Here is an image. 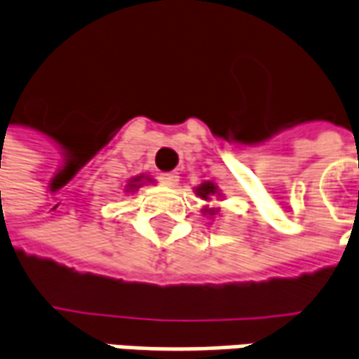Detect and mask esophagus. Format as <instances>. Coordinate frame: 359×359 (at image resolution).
I'll return each mask as SVG.
<instances>
[{
  "instance_id": "obj_1",
  "label": "esophagus",
  "mask_w": 359,
  "mask_h": 359,
  "mask_svg": "<svg viewBox=\"0 0 359 359\" xmlns=\"http://www.w3.org/2000/svg\"><path fill=\"white\" fill-rule=\"evenodd\" d=\"M159 182L163 186H170V188H175L177 182H180V175L175 171H168V173H159Z\"/></svg>"
}]
</instances>
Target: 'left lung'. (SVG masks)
Listing matches in <instances>:
<instances>
[{"mask_svg":"<svg viewBox=\"0 0 359 359\" xmlns=\"http://www.w3.org/2000/svg\"><path fill=\"white\" fill-rule=\"evenodd\" d=\"M198 194L204 198V200H208L210 196H214L216 194V188H214V184H210V182H206V184H202L200 188H198ZM210 214H214V210H208Z\"/></svg>","mask_w":359,"mask_h":359,"instance_id":"left-lung-1","label":"left lung"}]
</instances>
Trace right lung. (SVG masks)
Here are the masks:
<instances>
[{"label": "right lung", "instance_id": "1", "mask_svg": "<svg viewBox=\"0 0 359 359\" xmlns=\"http://www.w3.org/2000/svg\"><path fill=\"white\" fill-rule=\"evenodd\" d=\"M139 182H141V177H133V180H131V184H129V188H137V184H139Z\"/></svg>", "mask_w": 359, "mask_h": 359}]
</instances>
